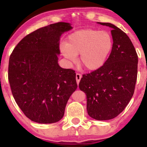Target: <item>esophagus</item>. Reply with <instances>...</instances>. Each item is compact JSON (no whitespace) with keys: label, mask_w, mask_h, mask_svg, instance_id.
<instances>
[{"label":"esophagus","mask_w":147,"mask_h":147,"mask_svg":"<svg viewBox=\"0 0 147 147\" xmlns=\"http://www.w3.org/2000/svg\"><path fill=\"white\" fill-rule=\"evenodd\" d=\"M82 78V75L80 74L79 73H76V82H77V84H78L80 81V79Z\"/></svg>","instance_id":"1"}]
</instances>
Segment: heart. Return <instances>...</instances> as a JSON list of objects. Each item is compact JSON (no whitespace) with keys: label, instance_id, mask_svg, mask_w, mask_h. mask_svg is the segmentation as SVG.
I'll return each instance as SVG.
<instances>
[{"label":"heart","instance_id":"1","mask_svg":"<svg viewBox=\"0 0 147 147\" xmlns=\"http://www.w3.org/2000/svg\"><path fill=\"white\" fill-rule=\"evenodd\" d=\"M113 48L110 33L96 29H84L76 31L69 36L67 44L61 45V53L72 63L80 61L88 71L101 68L108 59Z\"/></svg>","mask_w":147,"mask_h":147}]
</instances>
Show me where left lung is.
Wrapping results in <instances>:
<instances>
[{
  "mask_svg": "<svg viewBox=\"0 0 147 147\" xmlns=\"http://www.w3.org/2000/svg\"><path fill=\"white\" fill-rule=\"evenodd\" d=\"M112 28L113 48L106 63L90 74H84L79 88L87 98L91 118L106 121L116 117L132 97L138 75V57L124 32L109 23H99Z\"/></svg>",
  "mask_w": 147,
  "mask_h": 147,
  "instance_id": "1",
  "label": "left lung"
}]
</instances>
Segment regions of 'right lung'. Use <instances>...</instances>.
Here are the masks:
<instances>
[{"instance_id":"add662e5","label":"right lung","mask_w":147,"mask_h":147,"mask_svg":"<svg viewBox=\"0 0 147 147\" xmlns=\"http://www.w3.org/2000/svg\"><path fill=\"white\" fill-rule=\"evenodd\" d=\"M72 28L70 23L59 22L36 30L17 44L9 57L12 94L24 115L36 123L60 121L77 88L74 71L58 64L59 39Z\"/></svg>"}]
</instances>
